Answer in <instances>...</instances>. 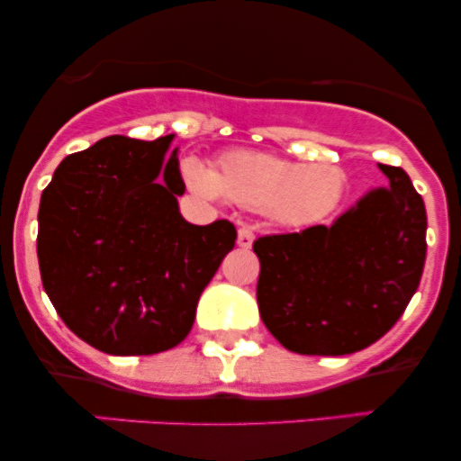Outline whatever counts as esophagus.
I'll return each mask as SVG.
<instances>
[{
    "label": "esophagus",
    "mask_w": 461,
    "mask_h": 461,
    "mask_svg": "<svg viewBox=\"0 0 461 461\" xmlns=\"http://www.w3.org/2000/svg\"><path fill=\"white\" fill-rule=\"evenodd\" d=\"M253 245V230L251 227H240L238 230V247L249 249Z\"/></svg>",
    "instance_id": "34e87169"
}]
</instances>
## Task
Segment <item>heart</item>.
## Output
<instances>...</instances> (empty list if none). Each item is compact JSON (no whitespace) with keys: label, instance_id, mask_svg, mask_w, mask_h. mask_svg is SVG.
<instances>
[{"label":"heart","instance_id":"obj_1","mask_svg":"<svg viewBox=\"0 0 461 461\" xmlns=\"http://www.w3.org/2000/svg\"><path fill=\"white\" fill-rule=\"evenodd\" d=\"M188 182L210 197L234 201L247 210L268 212L285 225H303L330 214L342 197L345 176L331 164H299L258 151H234L216 173L186 162Z\"/></svg>","mask_w":461,"mask_h":461}]
</instances>
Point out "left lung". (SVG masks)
Here are the masks:
<instances>
[{"mask_svg":"<svg viewBox=\"0 0 461 461\" xmlns=\"http://www.w3.org/2000/svg\"><path fill=\"white\" fill-rule=\"evenodd\" d=\"M333 223L262 236L258 308L288 351L347 356L393 330L420 284L427 212L401 167Z\"/></svg>","mask_w":461,"mask_h":461,"instance_id":"obj_1","label":"left lung"}]
</instances>
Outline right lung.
I'll return each mask as SVG.
<instances>
[{
    "label": "right lung",
    "mask_w": 461,
    "mask_h": 461,
    "mask_svg": "<svg viewBox=\"0 0 461 461\" xmlns=\"http://www.w3.org/2000/svg\"><path fill=\"white\" fill-rule=\"evenodd\" d=\"M176 134L108 136L71 153L41 194V279L65 325L110 356H153L188 336L201 293L236 245L221 219L193 225Z\"/></svg>",
    "instance_id": "add662e5"
}]
</instances>
